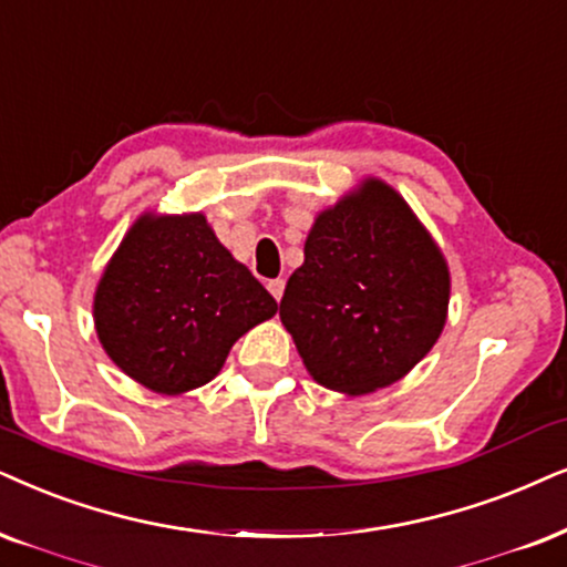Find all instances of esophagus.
Masks as SVG:
<instances>
[{"label": "esophagus", "mask_w": 567, "mask_h": 567, "mask_svg": "<svg viewBox=\"0 0 567 567\" xmlns=\"http://www.w3.org/2000/svg\"><path fill=\"white\" fill-rule=\"evenodd\" d=\"M271 296H275V300H282V292H285V279H271V282L267 285Z\"/></svg>", "instance_id": "1"}]
</instances>
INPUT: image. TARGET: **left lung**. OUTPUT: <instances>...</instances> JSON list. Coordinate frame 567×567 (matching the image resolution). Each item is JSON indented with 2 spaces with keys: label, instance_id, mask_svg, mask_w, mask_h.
Instances as JSON below:
<instances>
[{
  "label": "left lung",
  "instance_id": "1",
  "mask_svg": "<svg viewBox=\"0 0 567 567\" xmlns=\"http://www.w3.org/2000/svg\"><path fill=\"white\" fill-rule=\"evenodd\" d=\"M447 306L442 248L392 185L367 177L317 214L279 319L321 386L369 395L434 348Z\"/></svg>",
  "mask_w": 567,
  "mask_h": 567
}]
</instances>
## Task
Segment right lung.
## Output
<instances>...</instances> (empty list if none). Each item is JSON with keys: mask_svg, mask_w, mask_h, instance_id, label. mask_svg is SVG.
<instances>
[{"mask_svg": "<svg viewBox=\"0 0 567 567\" xmlns=\"http://www.w3.org/2000/svg\"><path fill=\"white\" fill-rule=\"evenodd\" d=\"M275 313L277 300L200 212H143L93 292L104 353L159 395L212 382L235 342Z\"/></svg>", "mask_w": 567, "mask_h": 567, "instance_id": "obj_1", "label": "right lung"}]
</instances>
